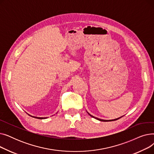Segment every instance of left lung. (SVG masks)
<instances>
[{
    "label": "left lung",
    "mask_w": 154,
    "mask_h": 154,
    "mask_svg": "<svg viewBox=\"0 0 154 154\" xmlns=\"http://www.w3.org/2000/svg\"><path fill=\"white\" fill-rule=\"evenodd\" d=\"M89 114L91 117H94V118H95V119H97V120H100V121H102V122H107V121H113V120H118V119H119L120 118H121V117H119V118H117V119H114V120H103V119H98V118H97V117H94V116H91L90 114Z\"/></svg>",
    "instance_id": "obj_1"
}]
</instances>
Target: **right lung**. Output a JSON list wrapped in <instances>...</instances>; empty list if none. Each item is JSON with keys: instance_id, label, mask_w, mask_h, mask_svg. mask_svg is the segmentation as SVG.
Wrapping results in <instances>:
<instances>
[{"instance_id": "right-lung-1", "label": "right lung", "mask_w": 154, "mask_h": 154, "mask_svg": "<svg viewBox=\"0 0 154 154\" xmlns=\"http://www.w3.org/2000/svg\"><path fill=\"white\" fill-rule=\"evenodd\" d=\"M30 116V115H29ZM32 117H34V118H36V119H46L47 117H33V116H31Z\"/></svg>"}]
</instances>
